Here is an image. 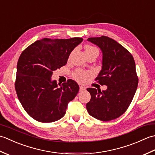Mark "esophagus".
Segmentation results:
<instances>
[{"label": "esophagus", "mask_w": 155, "mask_h": 155, "mask_svg": "<svg viewBox=\"0 0 155 155\" xmlns=\"http://www.w3.org/2000/svg\"><path fill=\"white\" fill-rule=\"evenodd\" d=\"M86 90V87H83V86H80V89H79V91L80 92H82V91H84Z\"/></svg>", "instance_id": "1"}]
</instances>
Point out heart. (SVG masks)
Segmentation results:
<instances>
[{
	"label": "heart",
	"instance_id": "b5f03b06",
	"mask_svg": "<svg viewBox=\"0 0 155 155\" xmlns=\"http://www.w3.org/2000/svg\"><path fill=\"white\" fill-rule=\"evenodd\" d=\"M84 51L86 55L88 54H91V53H95L97 55L98 54V50L94 47L91 45H87L85 46L84 47ZM89 72L87 71H84L83 70H81V69H78V70L76 71L74 73V77L76 80L77 81L80 82V83H83L86 81L88 77H89Z\"/></svg>",
	"mask_w": 155,
	"mask_h": 155
}]
</instances>
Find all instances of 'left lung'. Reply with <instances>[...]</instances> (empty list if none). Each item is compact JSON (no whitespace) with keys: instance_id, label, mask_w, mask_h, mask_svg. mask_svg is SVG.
Segmentation results:
<instances>
[{"instance_id":"8db88e82","label":"left lung","mask_w":155,"mask_h":155,"mask_svg":"<svg viewBox=\"0 0 155 155\" xmlns=\"http://www.w3.org/2000/svg\"><path fill=\"white\" fill-rule=\"evenodd\" d=\"M103 54L102 68L96 81L107 85L105 91L88 88L91 95L87 103L90 115L97 119L108 121L121 116L132 101L138 86L135 62L129 52L109 37L88 38Z\"/></svg>"}]
</instances>
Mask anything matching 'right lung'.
Wrapping results in <instances>:
<instances>
[{"mask_svg": "<svg viewBox=\"0 0 155 155\" xmlns=\"http://www.w3.org/2000/svg\"><path fill=\"white\" fill-rule=\"evenodd\" d=\"M83 41L78 37L43 38L20 56L15 89L22 107L36 120L52 123L61 119L69 102L77 96L79 86L74 81L68 79L60 85L51 77L54 71L67 64L71 52Z\"/></svg>", "mask_w": 155, "mask_h": 155, "instance_id": "right-lung-1", "label": "right lung"}]
</instances>
